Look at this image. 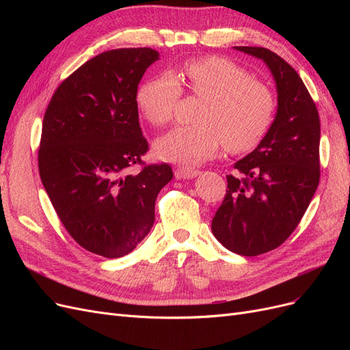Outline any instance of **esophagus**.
Listing matches in <instances>:
<instances>
[{
  "mask_svg": "<svg viewBox=\"0 0 350 350\" xmlns=\"http://www.w3.org/2000/svg\"><path fill=\"white\" fill-rule=\"evenodd\" d=\"M200 172L191 167H176L175 169V178L176 179H191L196 178Z\"/></svg>",
  "mask_w": 350,
  "mask_h": 350,
  "instance_id": "obj_1",
  "label": "esophagus"
}]
</instances>
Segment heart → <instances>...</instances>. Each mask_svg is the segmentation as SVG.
I'll use <instances>...</instances> for the list:
<instances>
[{"instance_id": "1", "label": "heart", "mask_w": 350, "mask_h": 350, "mask_svg": "<svg viewBox=\"0 0 350 350\" xmlns=\"http://www.w3.org/2000/svg\"><path fill=\"white\" fill-rule=\"evenodd\" d=\"M185 86L206 99L196 126H176L154 142L159 159L179 165H198L213 156L220 144L230 153L256 147L273 120L271 93L234 62L220 57L188 61L183 68ZM181 88L171 74L142 84L137 105L156 126L172 120Z\"/></svg>"}]
</instances>
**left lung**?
<instances>
[{
	"label": "left lung",
	"instance_id": "8db88e82",
	"mask_svg": "<svg viewBox=\"0 0 350 350\" xmlns=\"http://www.w3.org/2000/svg\"><path fill=\"white\" fill-rule=\"evenodd\" d=\"M234 49L261 59L276 83L278 111L258 146L234 165L211 232L229 251L254 257L291 237L320 183V116L299 74L278 54Z\"/></svg>",
	"mask_w": 350,
	"mask_h": 350
}]
</instances>
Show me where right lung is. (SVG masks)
<instances>
[{
	"instance_id": "1",
	"label": "right lung",
	"mask_w": 350,
	"mask_h": 350,
	"mask_svg": "<svg viewBox=\"0 0 350 350\" xmlns=\"http://www.w3.org/2000/svg\"><path fill=\"white\" fill-rule=\"evenodd\" d=\"M159 59L150 48L107 51L74 71L52 96L42 125L39 174L62 225L93 254L118 258L149 234L172 167L144 166L137 88Z\"/></svg>"
}]
</instances>
